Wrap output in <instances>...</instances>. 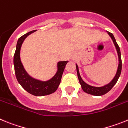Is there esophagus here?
<instances>
[{"label":"esophagus","mask_w":128,"mask_h":128,"mask_svg":"<svg viewBox=\"0 0 128 128\" xmlns=\"http://www.w3.org/2000/svg\"><path fill=\"white\" fill-rule=\"evenodd\" d=\"M73 59H74V58H73Z\"/></svg>","instance_id":"esophagus-1"}]
</instances>
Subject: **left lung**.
<instances>
[{"label": "left lung", "mask_w": 128, "mask_h": 128, "mask_svg": "<svg viewBox=\"0 0 128 128\" xmlns=\"http://www.w3.org/2000/svg\"><path fill=\"white\" fill-rule=\"evenodd\" d=\"M107 33L108 34L110 38L112 40L113 42H114V46H115L116 50H117V55H118V67H117V72L115 74V76L113 78V80L108 83V84H105V85L102 86H91L90 84H87L84 82L82 79L81 78V76L80 74V70H79V67L78 65L76 63V70H77V74H78V79H79V81L80 83L81 86L82 90L86 92V93L88 94L93 95V96H100L104 95L107 92L110 91L111 89L116 84L117 81H118V78H119L120 73H121V70H122V60H121V56H120V48L118 47V44H117V42L115 40V37H114V34L111 32L107 31Z\"/></svg>", "instance_id": "obj_1"}]
</instances>
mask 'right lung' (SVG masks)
I'll list each match as a JSON object with an SVG mask.
<instances>
[{
	"label": "right lung",
	"instance_id": "right-lung-1",
	"mask_svg": "<svg viewBox=\"0 0 128 128\" xmlns=\"http://www.w3.org/2000/svg\"><path fill=\"white\" fill-rule=\"evenodd\" d=\"M36 30H32L25 34L18 40L13 58V63L16 78L22 88L33 96H45L51 94L56 91L60 84L63 71L68 61H60L58 62L56 74L47 81H41L30 76L26 70L21 62L20 49L25 39Z\"/></svg>",
	"mask_w": 128,
	"mask_h": 128
}]
</instances>
